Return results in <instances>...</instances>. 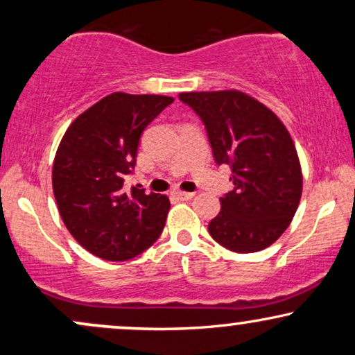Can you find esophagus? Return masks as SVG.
<instances>
[{
    "label": "esophagus",
    "mask_w": 355,
    "mask_h": 355,
    "mask_svg": "<svg viewBox=\"0 0 355 355\" xmlns=\"http://www.w3.org/2000/svg\"><path fill=\"white\" fill-rule=\"evenodd\" d=\"M173 197H177L178 200H191V198L195 197V193H191V191L175 190V191H173Z\"/></svg>",
    "instance_id": "obj_1"
}]
</instances>
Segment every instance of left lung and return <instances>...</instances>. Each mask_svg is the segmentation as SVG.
Wrapping results in <instances>:
<instances>
[{"label": "left lung", "instance_id": "8db88e82", "mask_svg": "<svg viewBox=\"0 0 355 355\" xmlns=\"http://www.w3.org/2000/svg\"><path fill=\"white\" fill-rule=\"evenodd\" d=\"M202 118L214 158L232 166L234 190L209 223L211 239L239 254L270 247L287 230L302 197L294 140L279 116L240 89L178 95Z\"/></svg>", "mask_w": 355, "mask_h": 355}]
</instances>
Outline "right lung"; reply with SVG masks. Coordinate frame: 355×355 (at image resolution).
<instances>
[{
  "label": "right lung",
  "mask_w": 355,
  "mask_h": 355,
  "mask_svg": "<svg viewBox=\"0 0 355 355\" xmlns=\"http://www.w3.org/2000/svg\"><path fill=\"white\" fill-rule=\"evenodd\" d=\"M172 101L115 92L76 116L61 138L53 193L64 227L89 254L123 262L160 237L168 197L125 189V177L135 166L141 132Z\"/></svg>",
  "instance_id": "obj_1"
}]
</instances>
